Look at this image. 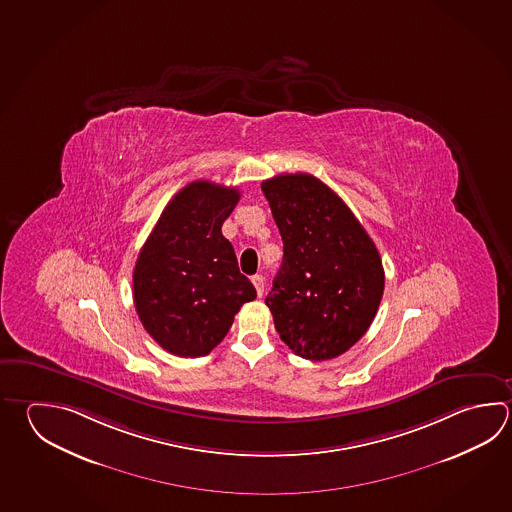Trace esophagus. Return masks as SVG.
<instances>
[{"mask_svg":"<svg viewBox=\"0 0 512 512\" xmlns=\"http://www.w3.org/2000/svg\"><path fill=\"white\" fill-rule=\"evenodd\" d=\"M251 282H253L255 290H257V295L262 297V293H264V277H262V275H253Z\"/></svg>","mask_w":512,"mask_h":512,"instance_id":"34e87169","label":"esophagus"}]
</instances>
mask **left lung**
I'll use <instances>...</instances> for the list:
<instances>
[{"label": "left lung", "mask_w": 512, "mask_h": 512, "mask_svg": "<svg viewBox=\"0 0 512 512\" xmlns=\"http://www.w3.org/2000/svg\"><path fill=\"white\" fill-rule=\"evenodd\" d=\"M284 257L266 306L286 346L322 362L364 337L384 293L375 242L337 193L309 174L262 183Z\"/></svg>", "instance_id": "obj_1"}]
</instances>
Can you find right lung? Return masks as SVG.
I'll return each mask as SVG.
<instances>
[{"label":"right lung","mask_w":512,"mask_h":512,"mask_svg":"<svg viewBox=\"0 0 512 512\" xmlns=\"http://www.w3.org/2000/svg\"><path fill=\"white\" fill-rule=\"evenodd\" d=\"M239 199L237 188L186 184L139 251L132 277L135 311L148 335L172 355H208L242 304L257 297L221 232Z\"/></svg>","instance_id":"1"}]
</instances>
